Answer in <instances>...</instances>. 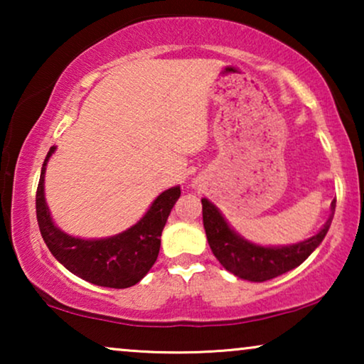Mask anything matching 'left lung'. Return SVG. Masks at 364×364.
Wrapping results in <instances>:
<instances>
[{"label": "left lung", "instance_id": "left-lung-1", "mask_svg": "<svg viewBox=\"0 0 364 364\" xmlns=\"http://www.w3.org/2000/svg\"><path fill=\"white\" fill-rule=\"evenodd\" d=\"M335 207L336 198L331 202L330 218L316 235L287 247H262L242 238L230 228L220 210L207 198H202L203 228L213 255L225 270L248 282H267L301 265L311 255L331 225Z\"/></svg>", "mask_w": 364, "mask_h": 364}]
</instances>
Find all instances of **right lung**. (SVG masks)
Listing matches in <instances>:
<instances>
[{
  "label": "right lung",
  "mask_w": 364,
  "mask_h": 364,
  "mask_svg": "<svg viewBox=\"0 0 364 364\" xmlns=\"http://www.w3.org/2000/svg\"><path fill=\"white\" fill-rule=\"evenodd\" d=\"M56 147L49 149L43 162L36 191V218L49 252L69 272L99 287L127 288L141 282L157 260L161 235L181 187L162 192L136 225L126 232L99 240H84L64 233L54 225L44 200V172Z\"/></svg>",
  "instance_id": "add662e5"
}]
</instances>
